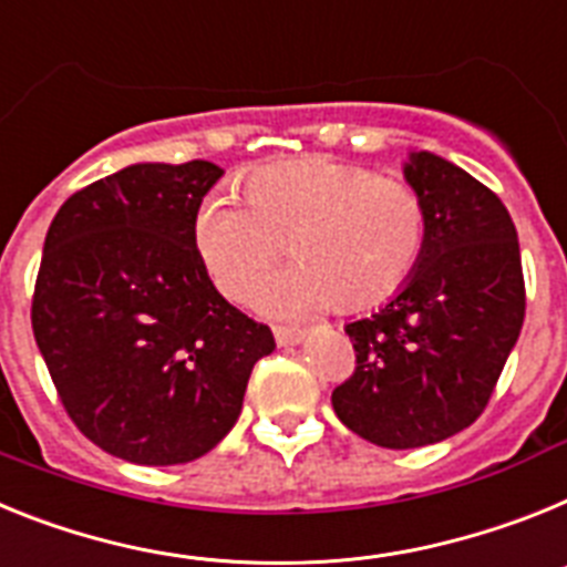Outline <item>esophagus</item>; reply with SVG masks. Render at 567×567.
Wrapping results in <instances>:
<instances>
[{"mask_svg": "<svg viewBox=\"0 0 567 567\" xmlns=\"http://www.w3.org/2000/svg\"><path fill=\"white\" fill-rule=\"evenodd\" d=\"M274 337H277V344H282V348H290V344L302 342L305 331H302V328H282V324H277V328H274Z\"/></svg>", "mask_w": 567, "mask_h": 567, "instance_id": "esophagus-1", "label": "esophagus"}]
</instances>
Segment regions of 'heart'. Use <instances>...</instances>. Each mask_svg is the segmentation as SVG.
Masks as SVG:
<instances>
[{"label": "heart", "mask_w": 567, "mask_h": 567, "mask_svg": "<svg viewBox=\"0 0 567 567\" xmlns=\"http://www.w3.org/2000/svg\"><path fill=\"white\" fill-rule=\"evenodd\" d=\"M425 202L396 176L337 156L274 162L230 188L205 194L194 214V245L214 285L243 302L288 250L297 265L270 277L259 308L274 317L382 302L420 262Z\"/></svg>", "instance_id": "heart-1"}]
</instances>
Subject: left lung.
Instances as JSON below:
<instances>
[{
    "label": "left lung",
    "mask_w": 567,
    "mask_h": 567,
    "mask_svg": "<svg viewBox=\"0 0 567 567\" xmlns=\"http://www.w3.org/2000/svg\"><path fill=\"white\" fill-rule=\"evenodd\" d=\"M427 236L400 293L344 324L353 377L331 393L342 425L379 447H422L474 425L525 319V279L508 208L431 151L405 162Z\"/></svg>",
    "instance_id": "8db88e82"
}]
</instances>
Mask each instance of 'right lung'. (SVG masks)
I'll return each instance as SVG.
<instances>
[{
    "label": "right lung",
    "mask_w": 567,
    "mask_h": 567,
    "mask_svg": "<svg viewBox=\"0 0 567 567\" xmlns=\"http://www.w3.org/2000/svg\"><path fill=\"white\" fill-rule=\"evenodd\" d=\"M214 162H140L76 190L45 236L33 337L68 416L136 465L208 454L277 342L214 288L194 245Z\"/></svg>",
    "instance_id": "obj_1"
}]
</instances>
